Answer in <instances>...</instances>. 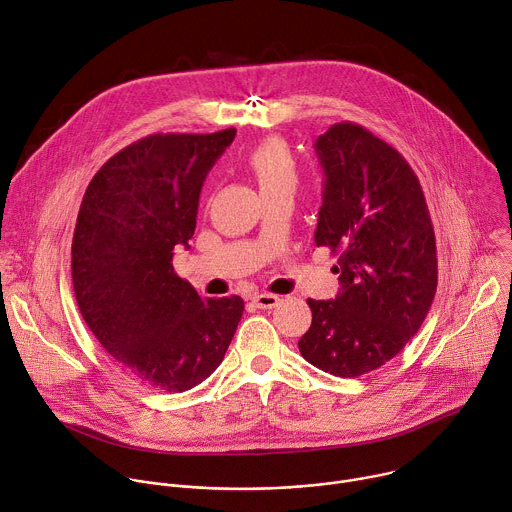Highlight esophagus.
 Masks as SVG:
<instances>
[{
  "mask_svg": "<svg viewBox=\"0 0 512 512\" xmlns=\"http://www.w3.org/2000/svg\"><path fill=\"white\" fill-rule=\"evenodd\" d=\"M251 301L259 309H273L279 303V297L271 295V293H257V295H253Z\"/></svg>",
  "mask_w": 512,
  "mask_h": 512,
  "instance_id": "1",
  "label": "esophagus"
}]
</instances>
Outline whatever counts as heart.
Masks as SVG:
<instances>
[{
  "label": "heart",
  "instance_id": "heart-1",
  "mask_svg": "<svg viewBox=\"0 0 512 512\" xmlns=\"http://www.w3.org/2000/svg\"><path fill=\"white\" fill-rule=\"evenodd\" d=\"M245 168L263 197L295 193L299 173L289 146L279 138H269L253 146L245 156Z\"/></svg>",
  "mask_w": 512,
  "mask_h": 512
}]
</instances>
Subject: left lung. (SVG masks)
Masks as SVG:
<instances>
[{
  "instance_id": "8db88e82",
  "label": "left lung",
  "mask_w": 512,
  "mask_h": 512,
  "mask_svg": "<svg viewBox=\"0 0 512 512\" xmlns=\"http://www.w3.org/2000/svg\"><path fill=\"white\" fill-rule=\"evenodd\" d=\"M323 205L315 245L337 255L339 293L307 299L311 325L297 342L315 368L358 378L410 342L438 285L436 237L408 160L360 124L337 122L315 140Z\"/></svg>"
}]
</instances>
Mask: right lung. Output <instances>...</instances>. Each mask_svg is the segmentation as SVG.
Listing matches in <instances>:
<instances>
[{
  "instance_id": "add662e5",
  "label": "right lung",
  "mask_w": 512,
  "mask_h": 512,
  "mask_svg": "<svg viewBox=\"0 0 512 512\" xmlns=\"http://www.w3.org/2000/svg\"><path fill=\"white\" fill-rule=\"evenodd\" d=\"M213 134H150L108 158L90 181L72 239L80 313L134 380L185 392L223 362L241 321L239 295L207 299L173 267L189 247L205 177L233 142Z\"/></svg>"
}]
</instances>
